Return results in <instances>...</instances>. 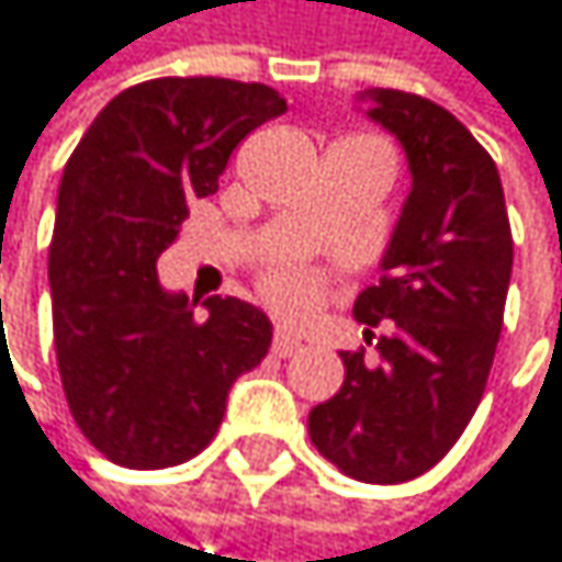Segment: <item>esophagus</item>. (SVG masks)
I'll return each mask as SVG.
<instances>
[{
  "label": "esophagus",
  "mask_w": 562,
  "mask_h": 562,
  "mask_svg": "<svg viewBox=\"0 0 562 562\" xmlns=\"http://www.w3.org/2000/svg\"><path fill=\"white\" fill-rule=\"evenodd\" d=\"M272 352H276L279 359H290V356L303 352V342H300L296 336H290L286 329H276V336H272Z\"/></svg>",
  "instance_id": "obj_1"
}]
</instances>
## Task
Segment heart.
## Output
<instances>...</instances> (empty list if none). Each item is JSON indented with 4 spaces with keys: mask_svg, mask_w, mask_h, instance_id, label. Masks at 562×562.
<instances>
[{
    "mask_svg": "<svg viewBox=\"0 0 562 562\" xmlns=\"http://www.w3.org/2000/svg\"><path fill=\"white\" fill-rule=\"evenodd\" d=\"M323 290H326L323 272L313 266H300V262H276L259 279L262 300L286 319L313 316L323 300Z\"/></svg>",
    "mask_w": 562,
    "mask_h": 562,
    "instance_id": "b5f03b06",
    "label": "heart"
}]
</instances>
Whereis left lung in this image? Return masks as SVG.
<instances>
[{"instance_id": "left-lung-1", "label": "left lung", "mask_w": 562, "mask_h": 562, "mask_svg": "<svg viewBox=\"0 0 562 562\" xmlns=\"http://www.w3.org/2000/svg\"><path fill=\"white\" fill-rule=\"evenodd\" d=\"M369 111L412 167V193L382 259L379 286L356 300L369 342L342 352V389L310 412L326 461L366 484L431 471L474 418L494 366L514 269V236L494 157L441 104L395 88Z\"/></svg>"}]
</instances>
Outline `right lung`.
I'll use <instances>...</instances> for the list:
<instances>
[{
    "label": "right lung",
    "instance_id": "right-lung-1",
    "mask_svg": "<svg viewBox=\"0 0 562 562\" xmlns=\"http://www.w3.org/2000/svg\"><path fill=\"white\" fill-rule=\"evenodd\" d=\"M283 111L259 81L150 78L108 101L65 164L48 246L58 375L81 435L121 468L200 454L229 385L272 342L269 319L233 296H210L196 319L160 290L157 256L233 147Z\"/></svg>",
    "mask_w": 562,
    "mask_h": 562
}]
</instances>
